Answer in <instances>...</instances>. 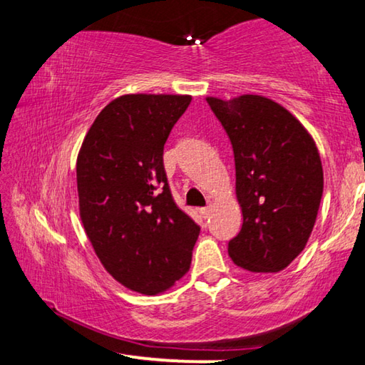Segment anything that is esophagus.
<instances>
[{"label":"esophagus","mask_w":365,"mask_h":365,"mask_svg":"<svg viewBox=\"0 0 365 365\" xmlns=\"http://www.w3.org/2000/svg\"><path fill=\"white\" fill-rule=\"evenodd\" d=\"M200 212H201V215L205 219H207L209 217V214H211V206H206V207H201L200 209Z\"/></svg>","instance_id":"obj_1"}]
</instances>
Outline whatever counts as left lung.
I'll use <instances>...</instances> for the list:
<instances>
[{
	"label": "left lung",
	"instance_id": "left-lung-1",
	"mask_svg": "<svg viewBox=\"0 0 365 365\" xmlns=\"http://www.w3.org/2000/svg\"><path fill=\"white\" fill-rule=\"evenodd\" d=\"M206 101L235 154L242 230L228 243L233 264L255 274L288 267L306 248L324 193L322 160L307 128L274 100L240 95Z\"/></svg>",
	"mask_w": 365,
	"mask_h": 365
}]
</instances>
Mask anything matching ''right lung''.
<instances>
[{"mask_svg": "<svg viewBox=\"0 0 365 365\" xmlns=\"http://www.w3.org/2000/svg\"><path fill=\"white\" fill-rule=\"evenodd\" d=\"M190 95L115 98L77 156L78 211L103 267L132 292H168L187 274L200 235L172 200L163 154Z\"/></svg>", "mask_w": 365, "mask_h": 365, "instance_id": "right-lung-1", "label": "right lung"}]
</instances>
